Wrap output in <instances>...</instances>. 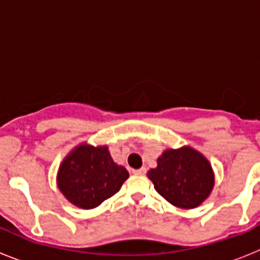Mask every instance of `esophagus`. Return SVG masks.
Listing matches in <instances>:
<instances>
[{"mask_svg": "<svg viewBox=\"0 0 260 260\" xmlns=\"http://www.w3.org/2000/svg\"><path fill=\"white\" fill-rule=\"evenodd\" d=\"M133 173L134 174H146L147 173V169L146 168H139V169H135V171H133Z\"/></svg>", "mask_w": 260, "mask_h": 260, "instance_id": "1", "label": "esophagus"}]
</instances>
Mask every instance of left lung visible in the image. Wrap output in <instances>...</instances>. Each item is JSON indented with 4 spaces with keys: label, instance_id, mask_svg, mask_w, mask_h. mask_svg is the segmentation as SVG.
Listing matches in <instances>:
<instances>
[{
    "label": "left lung",
    "instance_id": "8db88e82",
    "mask_svg": "<svg viewBox=\"0 0 260 260\" xmlns=\"http://www.w3.org/2000/svg\"><path fill=\"white\" fill-rule=\"evenodd\" d=\"M148 178L162 198L180 208L198 207L213 187L210 162L190 147L165 151L157 158V168L148 172Z\"/></svg>",
    "mask_w": 260,
    "mask_h": 260
}]
</instances>
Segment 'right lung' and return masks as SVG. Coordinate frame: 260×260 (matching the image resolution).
<instances>
[{
  "instance_id": "right-lung-1",
  "label": "right lung",
  "mask_w": 260,
  "mask_h": 260,
  "mask_svg": "<svg viewBox=\"0 0 260 260\" xmlns=\"http://www.w3.org/2000/svg\"><path fill=\"white\" fill-rule=\"evenodd\" d=\"M127 177L128 172L113 161L107 147L80 144L63 160L57 180L69 202L91 210L113 197Z\"/></svg>"
}]
</instances>
